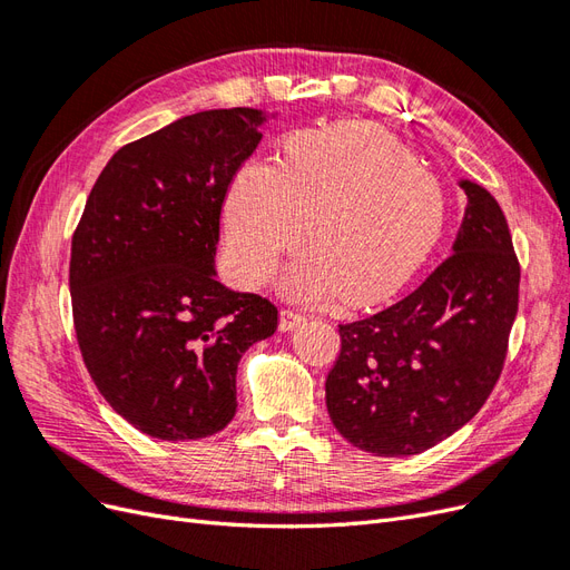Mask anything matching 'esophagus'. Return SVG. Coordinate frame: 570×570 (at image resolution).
I'll return each mask as SVG.
<instances>
[{
	"label": "esophagus",
	"instance_id": "34e87169",
	"mask_svg": "<svg viewBox=\"0 0 570 570\" xmlns=\"http://www.w3.org/2000/svg\"><path fill=\"white\" fill-rule=\"evenodd\" d=\"M304 321H306L304 314H297V312H289V308H283V312H281V331L283 333L295 331V327L302 325Z\"/></svg>",
	"mask_w": 570,
	"mask_h": 570
}]
</instances>
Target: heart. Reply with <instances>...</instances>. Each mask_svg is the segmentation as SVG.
I'll return each instance as SVG.
<instances>
[{
	"instance_id": "1",
	"label": "heart",
	"mask_w": 570,
	"mask_h": 570,
	"mask_svg": "<svg viewBox=\"0 0 570 570\" xmlns=\"http://www.w3.org/2000/svg\"><path fill=\"white\" fill-rule=\"evenodd\" d=\"M444 226L442 187L387 130L342 124L289 137L283 166L249 161L226 197L235 268L262 285L306 237L285 295L373 304L400 289Z\"/></svg>"
}]
</instances>
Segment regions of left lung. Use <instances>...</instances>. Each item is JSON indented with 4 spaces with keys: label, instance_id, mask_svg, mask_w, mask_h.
<instances>
[{
    "label": "left lung",
    "instance_id": "left-lung-1",
    "mask_svg": "<svg viewBox=\"0 0 570 570\" xmlns=\"http://www.w3.org/2000/svg\"><path fill=\"white\" fill-rule=\"evenodd\" d=\"M452 254L396 304L340 325L325 381L337 433L375 456L421 454L469 423L504 368L521 264L502 206L461 180Z\"/></svg>",
    "mask_w": 570,
    "mask_h": 570
}]
</instances>
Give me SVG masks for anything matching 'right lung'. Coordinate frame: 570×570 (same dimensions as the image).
Listing matches in <instances>:
<instances>
[{
  "mask_svg": "<svg viewBox=\"0 0 570 570\" xmlns=\"http://www.w3.org/2000/svg\"><path fill=\"white\" fill-rule=\"evenodd\" d=\"M262 120L243 107L202 111L120 147L73 233L82 361L111 409L149 438L226 428L239 358L278 327L275 304L228 289L214 271L223 199Z\"/></svg>",
  "mask_w": 570,
  "mask_h": 570,
  "instance_id": "obj_1",
  "label": "right lung"
}]
</instances>
